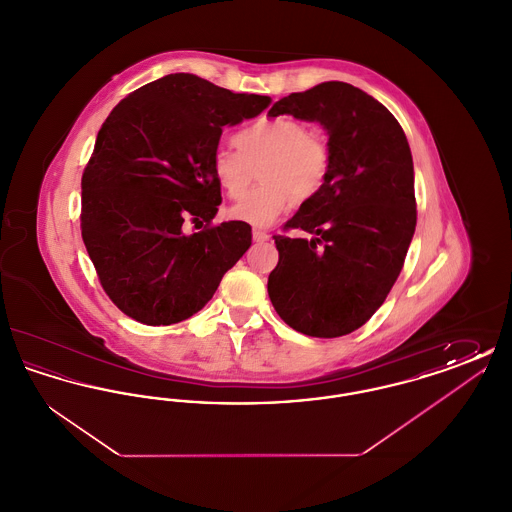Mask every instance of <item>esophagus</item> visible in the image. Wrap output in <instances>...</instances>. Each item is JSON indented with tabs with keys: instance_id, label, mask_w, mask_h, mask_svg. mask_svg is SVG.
Wrapping results in <instances>:
<instances>
[{
	"instance_id": "esophagus-1",
	"label": "esophagus",
	"mask_w": 512,
	"mask_h": 512,
	"mask_svg": "<svg viewBox=\"0 0 512 512\" xmlns=\"http://www.w3.org/2000/svg\"><path fill=\"white\" fill-rule=\"evenodd\" d=\"M251 234H253V242H259V244L270 240V236H268L267 232H265V230H259V228H255Z\"/></svg>"
}]
</instances>
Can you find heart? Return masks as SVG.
I'll use <instances>...</instances> for the list:
<instances>
[{"label": "heart", "instance_id": "obj_1", "mask_svg": "<svg viewBox=\"0 0 512 512\" xmlns=\"http://www.w3.org/2000/svg\"><path fill=\"white\" fill-rule=\"evenodd\" d=\"M236 149L220 147L211 159V172L230 199H242L257 178L263 180L232 217L253 226H268L290 207L313 201L324 188L332 153L328 144L309 134L303 122L274 117L259 119L234 134Z\"/></svg>", "mask_w": 512, "mask_h": 512}]
</instances>
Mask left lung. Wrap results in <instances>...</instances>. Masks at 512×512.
I'll use <instances>...</instances> for the list:
<instances>
[{
	"label": "left lung",
	"mask_w": 512,
	"mask_h": 512,
	"mask_svg": "<svg viewBox=\"0 0 512 512\" xmlns=\"http://www.w3.org/2000/svg\"><path fill=\"white\" fill-rule=\"evenodd\" d=\"M286 113L326 128L332 167L322 192L284 224L309 238L274 236L268 297L293 330L340 338L380 309L405 263L416 226L413 155L390 111L347 82H322L268 111Z\"/></svg>",
	"instance_id": "left-lung-1"
}]
</instances>
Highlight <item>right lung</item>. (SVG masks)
Wrapping results in <instances>:
<instances>
[{"mask_svg":"<svg viewBox=\"0 0 512 512\" xmlns=\"http://www.w3.org/2000/svg\"><path fill=\"white\" fill-rule=\"evenodd\" d=\"M268 103L167 74L121 99L101 124L82 174L80 230L103 292L124 315L147 326L192 317L249 249L247 222L211 224L222 201L211 159L222 126ZM184 219L200 232L188 237Z\"/></svg>","mask_w":512,"mask_h":512,"instance_id":"right-lung-1","label":"right lung"}]
</instances>
